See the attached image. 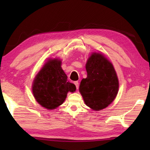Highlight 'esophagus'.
Segmentation results:
<instances>
[{
	"mask_svg": "<svg viewBox=\"0 0 150 150\" xmlns=\"http://www.w3.org/2000/svg\"><path fill=\"white\" fill-rule=\"evenodd\" d=\"M74 84L75 85L76 88H77V89H78V88H79V82H78V81H74Z\"/></svg>",
	"mask_w": 150,
	"mask_h": 150,
	"instance_id": "obj_1",
	"label": "esophagus"
}]
</instances>
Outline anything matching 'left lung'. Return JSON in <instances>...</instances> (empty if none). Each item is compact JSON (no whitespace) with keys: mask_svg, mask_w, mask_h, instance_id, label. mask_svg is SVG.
Wrapping results in <instances>:
<instances>
[{"mask_svg":"<svg viewBox=\"0 0 150 150\" xmlns=\"http://www.w3.org/2000/svg\"><path fill=\"white\" fill-rule=\"evenodd\" d=\"M87 77L81 81L79 91L86 105L100 110L112 103L119 83L113 65L99 53L94 52L86 63Z\"/></svg>","mask_w":150,"mask_h":150,"instance_id":"1","label":"left lung"}]
</instances>
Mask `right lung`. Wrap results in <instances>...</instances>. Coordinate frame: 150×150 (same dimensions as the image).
<instances>
[{
    "label": "right lung",
    "instance_id": "1",
    "mask_svg": "<svg viewBox=\"0 0 150 150\" xmlns=\"http://www.w3.org/2000/svg\"><path fill=\"white\" fill-rule=\"evenodd\" d=\"M58 59H50L35 76L32 92L40 105L50 110L62 105L67 93L76 90L74 84L67 81V76L61 67Z\"/></svg>",
    "mask_w": 150,
    "mask_h": 150
}]
</instances>
